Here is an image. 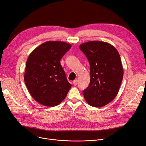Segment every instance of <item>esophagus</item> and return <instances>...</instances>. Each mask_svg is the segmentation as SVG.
<instances>
[{
	"label": "esophagus",
	"instance_id": "1",
	"mask_svg": "<svg viewBox=\"0 0 146 146\" xmlns=\"http://www.w3.org/2000/svg\"><path fill=\"white\" fill-rule=\"evenodd\" d=\"M77 83H78V80H77V79H76V80H74V82H73V84L74 85H77Z\"/></svg>",
	"mask_w": 146,
	"mask_h": 146
}]
</instances>
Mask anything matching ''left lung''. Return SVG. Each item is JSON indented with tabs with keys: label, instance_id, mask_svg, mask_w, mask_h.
Wrapping results in <instances>:
<instances>
[{
	"label": "left lung",
	"instance_id": "8db88e82",
	"mask_svg": "<svg viewBox=\"0 0 146 146\" xmlns=\"http://www.w3.org/2000/svg\"><path fill=\"white\" fill-rule=\"evenodd\" d=\"M79 48L90 65V83L83 91L84 98L92 107H104L116 98L121 85L120 55L113 46L103 41H88Z\"/></svg>",
	"mask_w": 146,
	"mask_h": 146
}]
</instances>
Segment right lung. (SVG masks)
Segmentation results:
<instances>
[{
  "label": "right lung",
  "instance_id": "right-lung-1",
  "mask_svg": "<svg viewBox=\"0 0 146 146\" xmlns=\"http://www.w3.org/2000/svg\"><path fill=\"white\" fill-rule=\"evenodd\" d=\"M71 45L63 41H47L29 55L24 81L31 96L47 107L59 105L71 88L60 64Z\"/></svg>",
  "mask_w": 146,
  "mask_h": 146
}]
</instances>
